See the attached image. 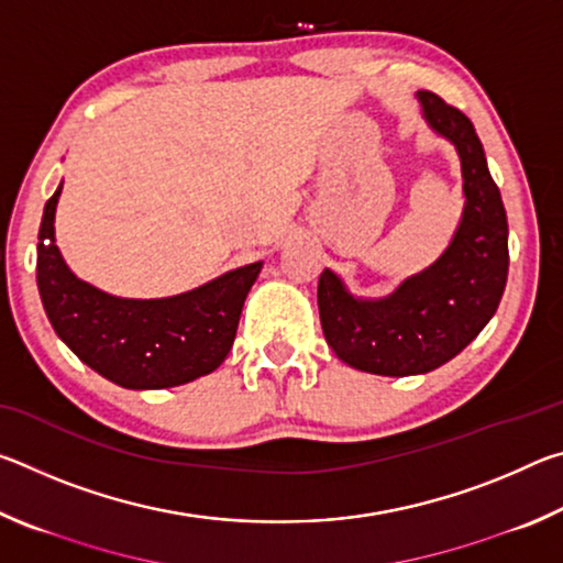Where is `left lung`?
Wrapping results in <instances>:
<instances>
[{"label":"left lung","instance_id":"8db88e82","mask_svg":"<svg viewBox=\"0 0 563 563\" xmlns=\"http://www.w3.org/2000/svg\"><path fill=\"white\" fill-rule=\"evenodd\" d=\"M427 123L462 161L464 213L430 268L379 300L352 298L320 273L318 308L332 352L362 373L405 377L437 369L470 345L499 308L509 273V225L472 121L432 91H417Z\"/></svg>","mask_w":563,"mask_h":563}]
</instances>
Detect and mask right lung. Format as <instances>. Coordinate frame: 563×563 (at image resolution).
Here are the masks:
<instances>
[{
	"label": "right lung",
	"mask_w": 563,
	"mask_h": 563,
	"mask_svg": "<svg viewBox=\"0 0 563 563\" xmlns=\"http://www.w3.org/2000/svg\"><path fill=\"white\" fill-rule=\"evenodd\" d=\"M59 196L62 186L44 206L36 285L46 318L74 355L126 389L186 385L221 367L263 263L243 265L174 298H117L79 280L64 263L54 243Z\"/></svg>",
	"instance_id": "add662e5"
}]
</instances>
